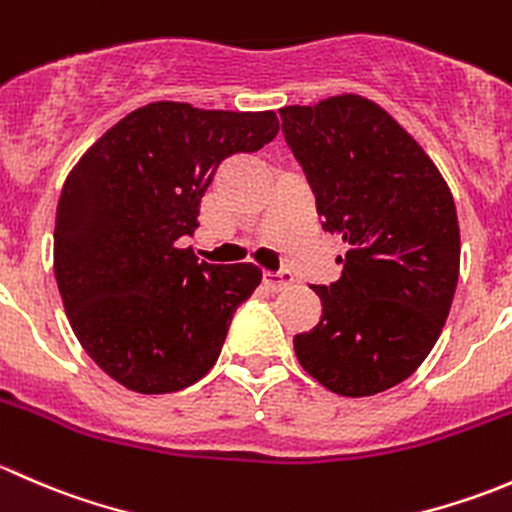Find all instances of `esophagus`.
<instances>
[{
    "label": "esophagus",
    "mask_w": 512,
    "mask_h": 512,
    "mask_svg": "<svg viewBox=\"0 0 512 512\" xmlns=\"http://www.w3.org/2000/svg\"><path fill=\"white\" fill-rule=\"evenodd\" d=\"M294 282V277L289 272H265L262 275V285H265L267 292H280V289H287Z\"/></svg>",
    "instance_id": "obj_1"
}]
</instances>
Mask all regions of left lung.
Masks as SVG:
<instances>
[{"label":"left lung","instance_id":"left-lung-1","mask_svg":"<svg viewBox=\"0 0 512 512\" xmlns=\"http://www.w3.org/2000/svg\"><path fill=\"white\" fill-rule=\"evenodd\" d=\"M280 113L322 227L347 245L342 277L312 285L322 317L294 337V354L334 394H381L423 364L451 312L461 270L451 188L369 98L339 94Z\"/></svg>","mask_w":512,"mask_h":512}]
</instances>
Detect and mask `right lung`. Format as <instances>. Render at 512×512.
<instances>
[{"instance_id": "obj_1", "label": "right lung", "mask_w": 512, "mask_h": 512, "mask_svg": "<svg viewBox=\"0 0 512 512\" xmlns=\"http://www.w3.org/2000/svg\"><path fill=\"white\" fill-rule=\"evenodd\" d=\"M275 111L156 101L108 128L71 168L54 225V275L84 352L136 394H173L218 361L255 265L198 262L180 237L220 163L260 151Z\"/></svg>"}]
</instances>
